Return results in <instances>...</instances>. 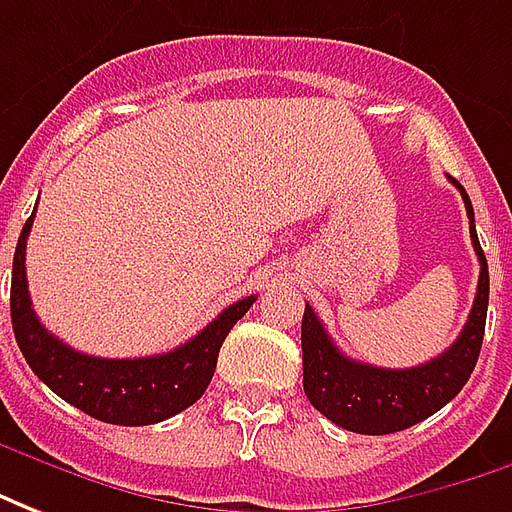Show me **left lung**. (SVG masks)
<instances>
[{"instance_id":"8db88e82","label":"left lung","mask_w":512,"mask_h":512,"mask_svg":"<svg viewBox=\"0 0 512 512\" xmlns=\"http://www.w3.org/2000/svg\"><path fill=\"white\" fill-rule=\"evenodd\" d=\"M463 195L474 253L480 259V281L474 306L460 336L449 350L427 364L411 369H383V366L353 361L339 353L320 317L306 303L300 342H303V389L311 405L325 413L333 424L361 436H386L413 427L427 416L441 411L474 372L480 358L485 314H488V262L474 228V209L466 190L449 179Z\"/></svg>"}]
</instances>
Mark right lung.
Wrapping results in <instances>:
<instances>
[{
	"label": "right lung",
	"instance_id": "add662e5",
	"mask_svg": "<svg viewBox=\"0 0 512 512\" xmlns=\"http://www.w3.org/2000/svg\"><path fill=\"white\" fill-rule=\"evenodd\" d=\"M32 220L21 228L16 256H13V284H10V320L13 333L27 358L30 369L49 389L85 411L93 419L110 424H140L165 422L176 416L201 394L215 375L217 353L226 342L228 331L245 317L256 295L242 297L234 306L220 311V317L206 325L198 336L184 342L176 350L146 358H96L85 355L60 342L35 317L30 289H27V237Z\"/></svg>",
	"mask_w": 512,
	"mask_h": 512
}]
</instances>
